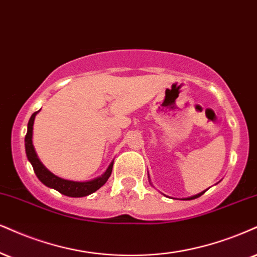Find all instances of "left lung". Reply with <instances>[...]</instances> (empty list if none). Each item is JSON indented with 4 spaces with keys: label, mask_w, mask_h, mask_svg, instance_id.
Here are the masks:
<instances>
[{
    "label": "left lung",
    "mask_w": 257,
    "mask_h": 257,
    "mask_svg": "<svg viewBox=\"0 0 257 257\" xmlns=\"http://www.w3.org/2000/svg\"><path fill=\"white\" fill-rule=\"evenodd\" d=\"M206 191H204V192H201V193H199V194H196V195H193V196H189V198H185L183 199V200H192V199H196V198H199V196H201L202 194H204Z\"/></svg>",
    "instance_id": "left-lung-1"
}]
</instances>
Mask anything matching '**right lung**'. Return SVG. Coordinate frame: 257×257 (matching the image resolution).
Listing matches in <instances>:
<instances>
[{"label": "right lung", "mask_w": 257, "mask_h": 257, "mask_svg": "<svg viewBox=\"0 0 257 257\" xmlns=\"http://www.w3.org/2000/svg\"><path fill=\"white\" fill-rule=\"evenodd\" d=\"M39 112V110H38ZM38 112H34L32 114L27 125V134L25 137V148H26V155L28 161H30L32 167H33L34 173L38 179L40 180L44 185L50 187V188L56 189L62 194L66 196H71V198H81V196H87L91 194V193L96 192L97 189L101 188L104 183L107 182L108 177L112 174L113 169V162L109 164V167L107 168V170L102 175L96 177V179L90 180V181H84V182H78V181H70V180L62 179V177L56 176L55 174H52L50 170H47L45 166L40 162V160L37 156L36 150H34L33 142H32V135H33V123L34 118L38 114Z\"/></svg>", "instance_id": "1"}]
</instances>
